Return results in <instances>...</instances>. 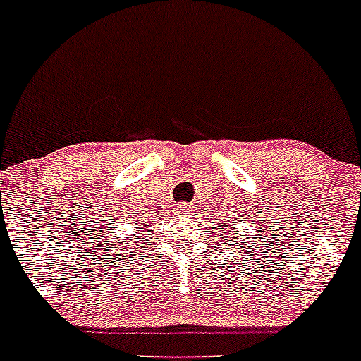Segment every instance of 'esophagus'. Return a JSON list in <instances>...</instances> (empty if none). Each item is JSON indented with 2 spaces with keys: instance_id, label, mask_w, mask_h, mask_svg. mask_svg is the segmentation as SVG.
I'll return each mask as SVG.
<instances>
[{
  "instance_id": "obj_1",
  "label": "esophagus",
  "mask_w": 361,
  "mask_h": 361,
  "mask_svg": "<svg viewBox=\"0 0 361 361\" xmlns=\"http://www.w3.org/2000/svg\"><path fill=\"white\" fill-rule=\"evenodd\" d=\"M191 208L188 206V204H177L175 206V213H178V215H190Z\"/></svg>"
}]
</instances>
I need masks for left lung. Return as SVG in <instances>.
<instances>
[{"mask_svg": "<svg viewBox=\"0 0 361 361\" xmlns=\"http://www.w3.org/2000/svg\"><path fill=\"white\" fill-rule=\"evenodd\" d=\"M219 229H222V231H224L226 235H228V231H229V228H228V224H226V222H222V224H220V222H219Z\"/></svg>", "mask_w": 361, "mask_h": 361, "instance_id": "1", "label": "left lung"}]
</instances>
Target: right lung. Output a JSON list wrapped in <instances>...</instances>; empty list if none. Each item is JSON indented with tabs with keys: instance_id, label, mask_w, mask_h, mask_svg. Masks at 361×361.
Returning a JSON list of instances; mask_svg holds the SVG:
<instances>
[{
	"instance_id": "right-lung-1",
	"label": "right lung",
	"mask_w": 361,
	"mask_h": 361,
	"mask_svg": "<svg viewBox=\"0 0 361 361\" xmlns=\"http://www.w3.org/2000/svg\"><path fill=\"white\" fill-rule=\"evenodd\" d=\"M135 224H137V222H135ZM146 231H152V229H149V224H146V222H141V224H139V228H135V235H126V237H124L123 250H128V251L137 250V247H135L137 242H141L142 238L146 240ZM128 251H126V253H128Z\"/></svg>"
}]
</instances>
